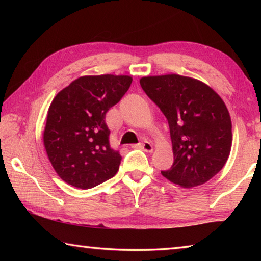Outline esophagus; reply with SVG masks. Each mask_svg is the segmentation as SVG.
Listing matches in <instances>:
<instances>
[{
  "mask_svg": "<svg viewBox=\"0 0 261 261\" xmlns=\"http://www.w3.org/2000/svg\"><path fill=\"white\" fill-rule=\"evenodd\" d=\"M137 147L144 149V151H146V152H152L153 151V145L147 140H145V141H143V143L138 144V145H137Z\"/></svg>",
  "mask_w": 261,
  "mask_h": 261,
  "instance_id": "34e87169",
  "label": "esophagus"
}]
</instances>
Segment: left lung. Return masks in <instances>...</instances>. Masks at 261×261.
<instances>
[{"label":"left lung","mask_w":261,"mask_h":261,"mask_svg":"<svg viewBox=\"0 0 261 261\" xmlns=\"http://www.w3.org/2000/svg\"><path fill=\"white\" fill-rule=\"evenodd\" d=\"M139 83L169 124L174 163L161 174L183 188L206 183L230 154L231 120L222 99L206 84L179 74L144 77Z\"/></svg>","instance_id":"obj_1"}]
</instances>
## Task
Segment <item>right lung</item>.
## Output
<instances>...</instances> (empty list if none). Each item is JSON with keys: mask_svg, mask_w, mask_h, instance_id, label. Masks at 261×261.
<instances>
[{"mask_svg": "<svg viewBox=\"0 0 261 261\" xmlns=\"http://www.w3.org/2000/svg\"><path fill=\"white\" fill-rule=\"evenodd\" d=\"M130 76H85L57 94L48 110L43 144L57 175L91 189L116 175L122 156L110 146L106 113L126 93Z\"/></svg>", "mask_w": 261, "mask_h": 261, "instance_id": "right-lung-1", "label": "right lung"}]
</instances>
